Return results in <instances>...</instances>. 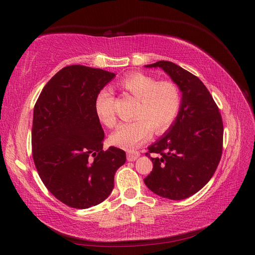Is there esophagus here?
Segmentation results:
<instances>
[{
  "instance_id": "34e87169",
  "label": "esophagus",
  "mask_w": 255,
  "mask_h": 255,
  "mask_svg": "<svg viewBox=\"0 0 255 255\" xmlns=\"http://www.w3.org/2000/svg\"><path fill=\"white\" fill-rule=\"evenodd\" d=\"M139 157V152L137 151H128L127 154V158L128 161H134Z\"/></svg>"
}]
</instances>
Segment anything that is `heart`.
Here are the masks:
<instances>
[{
    "label": "heart",
    "mask_w": 255,
    "mask_h": 255,
    "mask_svg": "<svg viewBox=\"0 0 255 255\" xmlns=\"http://www.w3.org/2000/svg\"><path fill=\"white\" fill-rule=\"evenodd\" d=\"M119 86L137 100L134 121L123 123L111 135V142L123 149H134L149 139L152 132L165 133L172 126L182 107V92L172 82H158L148 74L135 72L125 76ZM115 100L109 89L98 92L95 112L98 119L107 128L115 127Z\"/></svg>",
    "instance_id": "1"
}]
</instances>
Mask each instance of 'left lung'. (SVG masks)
Masks as SVG:
<instances>
[{"label":"left lung","mask_w":255,"mask_h":255,"mask_svg":"<svg viewBox=\"0 0 255 255\" xmlns=\"http://www.w3.org/2000/svg\"><path fill=\"white\" fill-rule=\"evenodd\" d=\"M146 68H160L182 92V107L172 126L149 146L145 156L153 169L143 180L151 191L170 200L195 195L212 179L221 158L223 123L217 104L205 85L171 61L159 60ZM151 153H156L155 158Z\"/></svg>","instance_id":"obj_1"}]
</instances>
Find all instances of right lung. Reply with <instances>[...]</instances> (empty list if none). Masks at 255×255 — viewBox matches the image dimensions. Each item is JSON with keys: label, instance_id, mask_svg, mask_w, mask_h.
<instances>
[{"label": "right lung", "instance_id": "1", "mask_svg": "<svg viewBox=\"0 0 255 255\" xmlns=\"http://www.w3.org/2000/svg\"><path fill=\"white\" fill-rule=\"evenodd\" d=\"M115 73L81 65L67 66L43 87L34 107L32 150L44 186L60 202L88 208L103 202L126 152L103 150L104 132L95 99Z\"/></svg>", "mask_w": 255, "mask_h": 255}]
</instances>
